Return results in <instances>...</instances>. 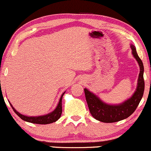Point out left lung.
I'll return each mask as SVG.
<instances>
[{"label": "left lung", "mask_w": 151, "mask_h": 151, "mask_svg": "<svg viewBox=\"0 0 151 151\" xmlns=\"http://www.w3.org/2000/svg\"><path fill=\"white\" fill-rule=\"evenodd\" d=\"M132 55L138 62L139 66V74L137 80V86L135 92L131 98L124 102L118 104H109L103 101L98 95L90 92L88 89H84L85 97L92 117L97 120L103 123H115L128 118L134 113L138 106L143 96L145 89L144 66L142 60L139 57L134 45H131Z\"/></svg>", "instance_id": "8db88e82"}]
</instances>
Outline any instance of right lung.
<instances>
[{
  "label": "right lung",
  "instance_id": "right-lung-1",
  "mask_svg": "<svg viewBox=\"0 0 151 151\" xmlns=\"http://www.w3.org/2000/svg\"><path fill=\"white\" fill-rule=\"evenodd\" d=\"M65 93V92L64 93H62V96H61L60 99H59V103H58L57 106H56V109L53 110V111H51L50 113L48 114H44V115L41 116H26L24 114H20V112L17 111L14 107L12 106L11 103L9 102L10 105H11L12 108L13 109L14 112L20 117L24 121L28 122V123H35V124H50V123H54L56 120H59L60 118L61 115H62V97H63L64 94Z\"/></svg>",
  "mask_w": 151,
  "mask_h": 151
}]
</instances>
